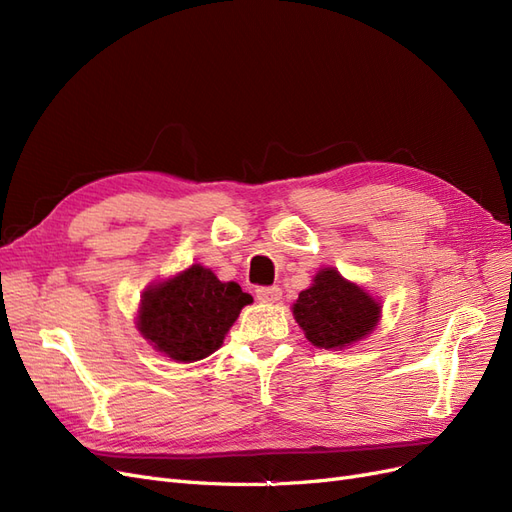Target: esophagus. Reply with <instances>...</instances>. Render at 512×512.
<instances>
[{
    "instance_id": "obj_1",
    "label": "esophagus",
    "mask_w": 512,
    "mask_h": 512,
    "mask_svg": "<svg viewBox=\"0 0 512 512\" xmlns=\"http://www.w3.org/2000/svg\"><path fill=\"white\" fill-rule=\"evenodd\" d=\"M256 299L260 303H277L282 299V290L277 286H260L256 290Z\"/></svg>"
}]
</instances>
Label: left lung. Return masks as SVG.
Instances as JSON below:
<instances>
[{
  "label": "left lung",
  "instance_id": "1",
  "mask_svg": "<svg viewBox=\"0 0 512 512\" xmlns=\"http://www.w3.org/2000/svg\"><path fill=\"white\" fill-rule=\"evenodd\" d=\"M292 316L307 342L324 350H342L371 335L380 322L382 305L335 267H324L314 275L312 286L299 292Z\"/></svg>",
  "mask_w": 512,
  "mask_h": 512
}]
</instances>
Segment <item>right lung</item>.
Segmentation results:
<instances>
[{"instance_id": "1", "label": "right lung", "mask_w": 512, "mask_h": 512, "mask_svg": "<svg viewBox=\"0 0 512 512\" xmlns=\"http://www.w3.org/2000/svg\"><path fill=\"white\" fill-rule=\"evenodd\" d=\"M252 301L237 282H220L211 269L190 265L143 290L136 329L168 359L194 363L224 344L241 309Z\"/></svg>"}]
</instances>
